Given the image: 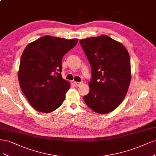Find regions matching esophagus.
<instances>
[{"mask_svg":"<svg viewBox=\"0 0 156 156\" xmlns=\"http://www.w3.org/2000/svg\"><path fill=\"white\" fill-rule=\"evenodd\" d=\"M81 84H82L81 82H76V81L73 82V84L75 87H79V86H80Z\"/></svg>","mask_w":156,"mask_h":156,"instance_id":"34e87169","label":"esophagus"}]
</instances>
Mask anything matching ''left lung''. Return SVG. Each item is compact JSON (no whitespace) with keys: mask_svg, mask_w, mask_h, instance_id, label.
I'll use <instances>...</instances> for the list:
<instances>
[{"mask_svg":"<svg viewBox=\"0 0 156 156\" xmlns=\"http://www.w3.org/2000/svg\"><path fill=\"white\" fill-rule=\"evenodd\" d=\"M79 42L92 69L90 92L83 99L98 114L112 112L124 99L130 83V60L126 48L105 35Z\"/></svg>","mask_w":156,"mask_h":156,"instance_id":"obj_1","label":"left lung"}]
</instances>
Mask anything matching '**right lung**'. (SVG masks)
Here are the masks:
<instances>
[{
  "instance_id": "1",
  "label": "right lung",
  "mask_w": 156,
  "mask_h": 156,
  "mask_svg": "<svg viewBox=\"0 0 156 156\" xmlns=\"http://www.w3.org/2000/svg\"><path fill=\"white\" fill-rule=\"evenodd\" d=\"M77 42L46 35L26 47L18 78L23 92L37 111L50 113L62 104L70 84L62 77V59Z\"/></svg>"
}]
</instances>
